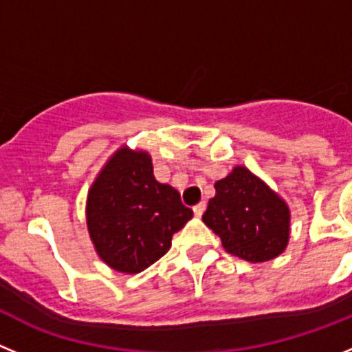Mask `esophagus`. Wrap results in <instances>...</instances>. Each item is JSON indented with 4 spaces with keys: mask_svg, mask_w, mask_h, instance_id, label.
Returning a JSON list of instances; mask_svg holds the SVG:
<instances>
[{
    "mask_svg": "<svg viewBox=\"0 0 352 352\" xmlns=\"http://www.w3.org/2000/svg\"><path fill=\"white\" fill-rule=\"evenodd\" d=\"M205 208H207V204H205V201H201V204H198L195 208H192V212H195L196 217H201L205 212Z\"/></svg>",
    "mask_w": 352,
    "mask_h": 352,
    "instance_id": "34e87169",
    "label": "esophagus"
}]
</instances>
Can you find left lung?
I'll list each match as a JSON object with an SVG mask.
<instances>
[{"mask_svg": "<svg viewBox=\"0 0 352 352\" xmlns=\"http://www.w3.org/2000/svg\"><path fill=\"white\" fill-rule=\"evenodd\" d=\"M204 223L230 254L263 263L283 254L289 240L286 201L245 166L215 182Z\"/></svg>", "mask_w": 352, "mask_h": 352, "instance_id": "left-lung-1", "label": "left lung"}]
</instances>
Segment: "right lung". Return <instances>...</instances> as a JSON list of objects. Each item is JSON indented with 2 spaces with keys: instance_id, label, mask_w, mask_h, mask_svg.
<instances>
[{
  "instance_id": "add662e5",
  "label": "right lung",
  "mask_w": 352,
  "mask_h": 352,
  "mask_svg": "<svg viewBox=\"0 0 352 352\" xmlns=\"http://www.w3.org/2000/svg\"><path fill=\"white\" fill-rule=\"evenodd\" d=\"M85 214L98 256L122 274H138L166 254L173 233L192 217L179 191L157 182L151 156L128 147L96 177Z\"/></svg>"
}]
</instances>
